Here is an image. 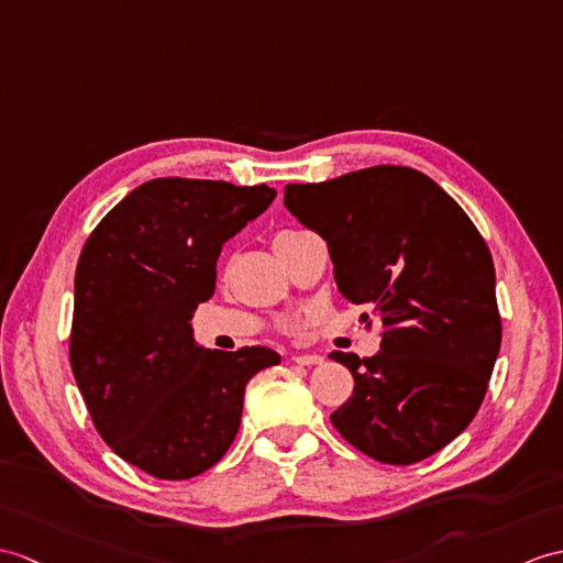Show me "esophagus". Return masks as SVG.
Wrapping results in <instances>:
<instances>
[{
    "label": "esophagus",
    "instance_id": "1",
    "mask_svg": "<svg viewBox=\"0 0 563 563\" xmlns=\"http://www.w3.org/2000/svg\"><path fill=\"white\" fill-rule=\"evenodd\" d=\"M295 364H302V367H313V364H321V355H292Z\"/></svg>",
    "mask_w": 563,
    "mask_h": 563
}]
</instances>
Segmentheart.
<instances>
[{
    "instance_id": "heart-1",
    "label": "heart",
    "mask_w": 563,
    "mask_h": 563,
    "mask_svg": "<svg viewBox=\"0 0 563 563\" xmlns=\"http://www.w3.org/2000/svg\"><path fill=\"white\" fill-rule=\"evenodd\" d=\"M280 234H285V232H280Z\"/></svg>"
}]
</instances>
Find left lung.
Listing matches in <instances>:
<instances>
[{
  "instance_id": "left-lung-1",
  "label": "left lung",
  "mask_w": 563,
  "mask_h": 563,
  "mask_svg": "<svg viewBox=\"0 0 563 563\" xmlns=\"http://www.w3.org/2000/svg\"><path fill=\"white\" fill-rule=\"evenodd\" d=\"M285 208L329 244L347 302L369 307L386 325L374 357L331 352L355 378L333 427L378 463L429 459L473 422L501 347L485 240L412 167L287 185Z\"/></svg>"
}]
</instances>
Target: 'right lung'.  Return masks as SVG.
Wrapping results in <instances>:
<instances>
[{
  "label": "right lung",
  "instance_id": "obj_1",
  "mask_svg": "<svg viewBox=\"0 0 563 563\" xmlns=\"http://www.w3.org/2000/svg\"><path fill=\"white\" fill-rule=\"evenodd\" d=\"M276 189L161 177L129 191L90 232L74 280L71 369L104 443L158 479L213 467L238 437L250 378L268 347L196 343L191 317L213 297L222 244Z\"/></svg>",
  "mask_w": 563,
  "mask_h": 563
}]
</instances>
